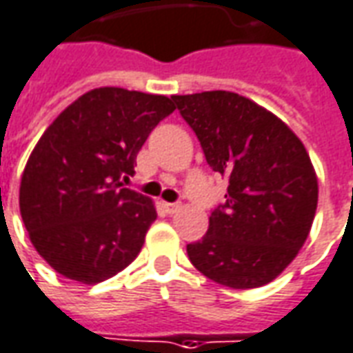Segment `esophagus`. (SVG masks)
I'll list each match as a JSON object with an SVG mask.
<instances>
[{"mask_svg": "<svg viewBox=\"0 0 353 353\" xmlns=\"http://www.w3.org/2000/svg\"><path fill=\"white\" fill-rule=\"evenodd\" d=\"M164 208H166L168 214H176L177 210L181 208V205L179 203H164Z\"/></svg>", "mask_w": 353, "mask_h": 353, "instance_id": "obj_1", "label": "esophagus"}]
</instances>
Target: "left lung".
Returning a JSON list of instances; mask_svg holds the SVG:
<instances>
[{
  "instance_id": "obj_1",
  "label": "left lung",
  "mask_w": 353,
  "mask_h": 353,
  "mask_svg": "<svg viewBox=\"0 0 353 353\" xmlns=\"http://www.w3.org/2000/svg\"><path fill=\"white\" fill-rule=\"evenodd\" d=\"M208 166L226 176V205L208 232L187 245L193 267L236 290L265 286L297 257L311 232L319 181L307 150L290 127L230 90L172 96Z\"/></svg>"
}]
</instances>
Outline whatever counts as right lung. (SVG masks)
<instances>
[{
  "label": "right lung",
  "mask_w": 353,
  "mask_h": 353,
  "mask_svg": "<svg viewBox=\"0 0 353 353\" xmlns=\"http://www.w3.org/2000/svg\"><path fill=\"white\" fill-rule=\"evenodd\" d=\"M172 98L100 86L52 121L30 152L19 207L30 243L61 276L98 284L141 253L157 220L152 199L127 189L150 131Z\"/></svg>",
  "instance_id": "1"
}]
</instances>
